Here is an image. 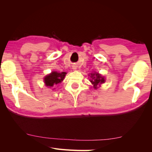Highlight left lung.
<instances>
[{"label": "left lung", "instance_id": "left-lung-1", "mask_svg": "<svg viewBox=\"0 0 152 152\" xmlns=\"http://www.w3.org/2000/svg\"><path fill=\"white\" fill-rule=\"evenodd\" d=\"M91 77L92 78V80H90L92 84L93 85V88L95 89L97 88V85L98 84H101V83L104 82V77L101 76V74L98 73H93L91 74Z\"/></svg>", "mask_w": 152, "mask_h": 152}]
</instances>
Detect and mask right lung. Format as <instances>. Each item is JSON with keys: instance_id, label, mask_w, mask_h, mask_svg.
<instances>
[{"instance_id": "1", "label": "right lung", "mask_w": 152, "mask_h": 152, "mask_svg": "<svg viewBox=\"0 0 152 152\" xmlns=\"http://www.w3.org/2000/svg\"><path fill=\"white\" fill-rule=\"evenodd\" d=\"M66 74V73L64 72H62L61 73L57 72L56 71L52 72L44 78L45 84L48 87H53L55 84L61 83Z\"/></svg>"}]
</instances>
